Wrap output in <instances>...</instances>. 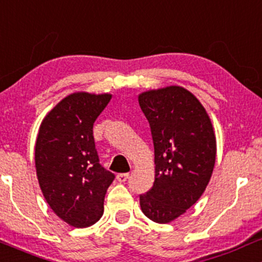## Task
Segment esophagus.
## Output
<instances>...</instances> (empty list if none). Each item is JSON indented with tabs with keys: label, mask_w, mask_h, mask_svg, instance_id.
<instances>
[{
	"label": "esophagus",
	"mask_w": 262,
	"mask_h": 262,
	"mask_svg": "<svg viewBox=\"0 0 262 262\" xmlns=\"http://www.w3.org/2000/svg\"><path fill=\"white\" fill-rule=\"evenodd\" d=\"M128 173H119V174L116 176V178H117V181L120 182V183H122V182H126L127 181V178H128Z\"/></svg>",
	"instance_id": "1"
}]
</instances>
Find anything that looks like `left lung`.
Wrapping results in <instances>:
<instances>
[{"instance_id":"8db88e82","label":"left lung","mask_w":262,"mask_h":262,"mask_svg":"<svg viewBox=\"0 0 262 262\" xmlns=\"http://www.w3.org/2000/svg\"><path fill=\"white\" fill-rule=\"evenodd\" d=\"M155 147L154 187L140 195L143 214L166 224L186 213L209 183L216 141L207 111L181 86L149 90L139 96Z\"/></svg>"}]
</instances>
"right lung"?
<instances>
[{
  "mask_svg": "<svg viewBox=\"0 0 262 262\" xmlns=\"http://www.w3.org/2000/svg\"><path fill=\"white\" fill-rule=\"evenodd\" d=\"M110 94L74 93L42 121L36 142V169L44 198L69 225L86 228L104 213L115 174L100 164L93 126Z\"/></svg>",
  "mask_w": 262,
  "mask_h": 262,
  "instance_id": "right-lung-1",
  "label": "right lung"
}]
</instances>
